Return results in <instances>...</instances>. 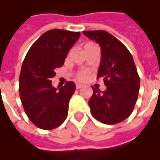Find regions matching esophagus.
I'll list each match as a JSON object with an SVG mask.
<instances>
[{
  "mask_svg": "<svg viewBox=\"0 0 160 160\" xmlns=\"http://www.w3.org/2000/svg\"><path fill=\"white\" fill-rule=\"evenodd\" d=\"M83 85L82 84H80V83H76V85H75V87L76 89H80V88L82 87Z\"/></svg>",
  "mask_w": 160,
  "mask_h": 160,
  "instance_id": "obj_1",
  "label": "esophagus"
}]
</instances>
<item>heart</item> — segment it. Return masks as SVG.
Segmentation results:
<instances>
[{
    "label": "heart",
    "mask_w": 160,
    "mask_h": 160,
    "mask_svg": "<svg viewBox=\"0 0 160 160\" xmlns=\"http://www.w3.org/2000/svg\"><path fill=\"white\" fill-rule=\"evenodd\" d=\"M88 75H89V70H81L80 71L77 73L76 75V77H77L78 80H85L87 79Z\"/></svg>",
    "instance_id": "1"
}]
</instances>
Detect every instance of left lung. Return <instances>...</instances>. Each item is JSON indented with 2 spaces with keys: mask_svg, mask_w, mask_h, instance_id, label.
Instances as JSON below:
<instances>
[{
  "mask_svg": "<svg viewBox=\"0 0 160 160\" xmlns=\"http://www.w3.org/2000/svg\"><path fill=\"white\" fill-rule=\"evenodd\" d=\"M83 34L101 48L97 78H102L106 86L105 91L92 87L90 112L103 124H118L131 114L139 95V77L132 55L107 31H86Z\"/></svg>",
  "mask_w": 160,
  "mask_h": 160,
  "instance_id": "1",
  "label": "left lung"
}]
</instances>
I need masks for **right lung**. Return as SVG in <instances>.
<instances>
[{
  "label": "right lung",
  "instance_id": "1",
  "mask_svg": "<svg viewBox=\"0 0 160 160\" xmlns=\"http://www.w3.org/2000/svg\"><path fill=\"white\" fill-rule=\"evenodd\" d=\"M80 36V32L50 30L39 37L25 57L19 79V93L26 115L40 129H55L67 117L75 84L68 81L57 90L51 80Z\"/></svg>",
  "mask_w": 160,
  "mask_h": 160
}]
</instances>
